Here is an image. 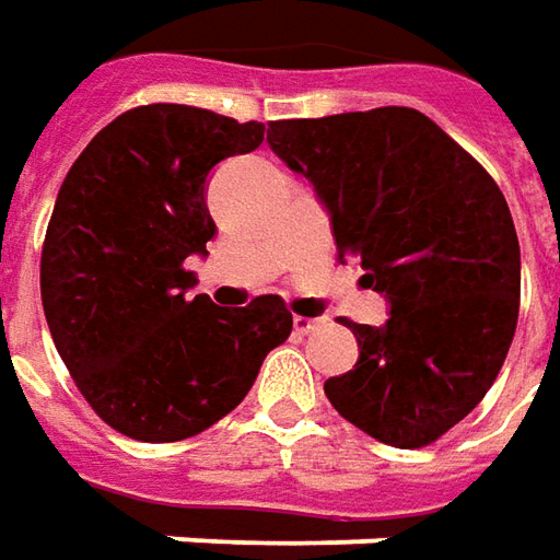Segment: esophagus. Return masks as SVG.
Masks as SVG:
<instances>
[{"instance_id":"esophagus-1","label":"esophagus","mask_w":560,"mask_h":560,"mask_svg":"<svg viewBox=\"0 0 560 560\" xmlns=\"http://www.w3.org/2000/svg\"><path fill=\"white\" fill-rule=\"evenodd\" d=\"M292 326H295V332L307 336V332H314V329L324 326V317H302V314H295V317H292Z\"/></svg>"}]
</instances>
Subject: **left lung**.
Masks as SVG:
<instances>
[{"instance_id":"obj_1","label":"left lung","mask_w":560,"mask_h":560,"mask_svg":"<svg viewBox=\"0 0 560 560\" xmlns=\"http://www.w3.org/2000/svg\"><path fill=\"white\" fill-rule=\"evenodd\" d=\"M268 144L314 184L339 258L382 292V326L348 324L360 358L329 404L382 444H434L497 382L515 339L521 246L487 168L412 107L277 119Z\"/></svg>"}]
</instances>
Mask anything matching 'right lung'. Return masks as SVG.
Segmentation results:
<instances>
[{
    "mask_svg": "<svg viewBox=\"0 0 560 560\" xmlns=\"http://www.w3.org/2000/svg\"><path fill=\"white\" fill-rule=\"evenodd\" d=\"M261 141V122L144 104L63 178L39 265L45 320L89 407L126 438L168 444L215 425L292 332L280 295L219 307L187 292L184 261L215 236L206 178Z\"/></svg>",
    "mask_w": 560,
    "mask_h": 560,
    "instance_id": "1",
    "label": "right lung"
}]
</instances>
